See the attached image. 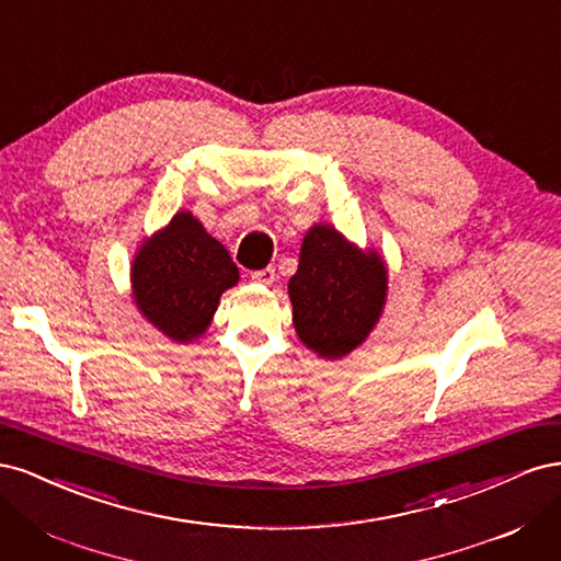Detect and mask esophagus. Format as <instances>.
I'll use <instances>...</instances> for the list:
<instances>
[{
	"instance_id": "1",
	"label": "esophagus",
	"mask_w": 561,
	"mask_h": 561,
	"mask_svg": "<svg viewBox=\"0 0 561 561\" xmlns=\"http://www.w3.org/2000/svg\"><path fill=\"white\" fill-rule=\"evenodd\" d=\"M254 283H260V285H271L276 280V268H271V266H266V268H260V271H252V276H250Z\"/></svg>"
}]
</instances>
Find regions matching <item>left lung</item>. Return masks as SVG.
Instances as JSON below:
<instances>
[{
  "label": "left lung",
  "mask_w": 561,
  "mask_h": 561,
  "mask_svg": "<svg viewBox=\"0 0 561 561\" xmlns=\"http://www.w3.org/2000/svg\"><path fill=\"white\" fill-rule=\"evenodd\" d=\"M299 342L325 360L363 346L386 307L388 266L375 248H358L332 225H313L287 283Z\"/></svg>",
  "instance_id": "left-lung-1"
}]
</instances>
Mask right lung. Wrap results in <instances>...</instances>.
Here are the masks:
<instances>
[{"label":"right lung","instance_id":"add662e5","mask_svg":"<svg viewBox=\"0 0 561 561\" xmlns=\"http://www.w3.org/2000/svg\"><path fill=\"white\" fill-rule=\"evenodd\" d=\"M239 278L227 248L190 210H178L145 239L130 262L135 307L178 344L206 334L219 297Z\"/></svg>","mask_w":561,"mask_h":561}]
</instances>
